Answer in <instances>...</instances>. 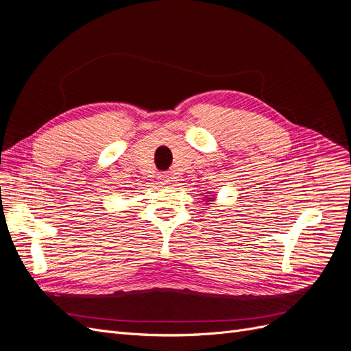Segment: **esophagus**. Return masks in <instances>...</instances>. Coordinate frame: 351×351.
<instances>
[{
    "label": "esophagus",
    "mask_w": 351,
    "mask_h": 351,
    "mask_svg": "<svg viewBox=\"0 0 351 351\" xmlns=\"http://www.w3.org/2000/svg\"><path fill=\"white\" fill-rule=\"evenodd\" d=\"M159 180H161L162 184H169L173 182L171 177H169V174H161V176H159Z\"/></svg>",
    "instance_id": "obj_1"
}]
</instances>
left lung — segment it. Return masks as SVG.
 Here are the masks:
<instances>
[{
	"label": "left lung",
	"instance_id": "left-lung-1",
	"mask_svg": "<svg viewBox=\"0 0 351 351\" xmlns=\"http://www.w3.org/2000/svg\"><path fill=\"white\" fill-rule=\"evenodd\" d=\"M204 200H206V202H215V197H210V196L206 195V199H204Z\"/></svg>",
	"mask_w": 351,
	"mask_h": 351
}]
</instances>
